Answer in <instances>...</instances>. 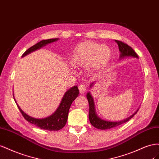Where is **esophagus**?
Here are the masks:
<instances>
[{
	"label": "esophagus",
	"mask_w": 159,
	"mask_h": 159,
	"mask_svg": "<svg viewBox=\"0 0 159 159\" xmlns=\"http://www.w3.org/2000/svg\"><path fill=\"white\" fill-rule=\"evenodd\" d=\"M79 92L81 94H83L85 91H86V88L84 87V85L83 84H80L79 86Z\"/></svg>",
	"instance_id": "34e87169"
}]
</instances>
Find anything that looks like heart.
<instances>
[{"label": "heart", "instance_id": "obj_1", "mask_svg": "<svg viewBox=\"0 0 159 159\" xmlns=\"http://www.w3.org/2000/svg\"><path fill=\"white\" fill-rule=\"evenodd\" d=\"M111 56L110 48L105 44L93 41H84L79 44L72 51L70 63L75 67H87L93 70L105 68Z\"/></svg>", "mask_w": 159, "mask_h": 159}]
</instances>
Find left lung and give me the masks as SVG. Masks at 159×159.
I'll list each match as a JSON object with an SVG mask.
<instances>
[{
	"instance_id": "obj_1",
	"label": "left lung",
	"mask_w": 159,
	"mask_h": 159,
	"mask_svg": "<svg viewBox=\"0 0 159 159\" xmlns=\"http://www.w3.org/2000/svg\"><path fill=\"white\" fill-rule=\"evenodd\" d=\"M115 41L118 44V46H119V51L120 52V58L125 57H133L139 58L137 54L135 52V51L132 48V47L129 46L127 44L117 40H115ZM93 84V83L90 84V87H92ZM87 98L88 99L89 104V120L90 122V123H91V125L93 126H94L95 128H97L98 129H101V130L108 129L115 127V126L123 124L125 122L129 121L130 119H132V118L137 114V112L138 111H137V112H134V114H133L130 117L127 118V119L119 122H111V121L104 120L101 119H100V118H98V116L97 115L96 112H95L93 98L90 93H87Z\"/></svg>"
}]
</instances>
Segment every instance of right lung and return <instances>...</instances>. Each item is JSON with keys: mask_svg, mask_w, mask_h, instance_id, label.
Here are the masks:
<instances>
[{"mask_svg": "<svg viewBox=\"0 0 159 159\" xmlns=\"http://www.w3.org/2000/svg\"><path fill=\"white\" fill-rule=\"evenodd\" d=\"M58 39H51L40 40V42L33 45V47L27 49L23 53V54H22V57H25L26 54L30 53L31 52H33L36 51V50L39 49L48 43L56 41ZM79 90L77 86L72 87L70 89H69L65 93L60 105L57 108V110L55 111V112L51 116L42 119H35V118L27 115L25 112L21 110V108L19 107V105H16L18 108H19L20 112H21L22 115L30 123L34 125L35 126H38V127L41 129L48 130H58L62 129L65 126L71 104L74 101V100L76 98V97L79 96Z\"/></svg>", "mask_w": 159, "mask_h": 159, "instance_id": "1", "label": "right lung"}]
</instances>
